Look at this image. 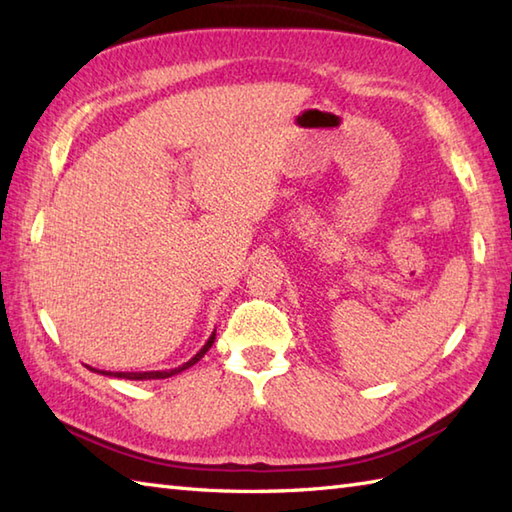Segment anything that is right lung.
I'll use <instances>...</instances> for the list:
<instances>
[{
	"mask_svg": "<svg viewBox=\"0 0 512 512\" xmlns=\"http://www.w3.org/2000/svg\"><path fill=\"white\" fill-rule=\"evenodd\" d=\"M213 341H215V332L209 336V341H206L204 345H202V350L195 354L191 361H187V363H182V365H178V367H173V369H158V372H105V369H94V367H90L92 372H96V374H103V376H112V378H125V380H160V378H171V376H176V374H180V372H184V369H189L191 365H195L200 361V358L211 350V345H213Z\"/></svg>",
	"mask_w": 512,
	"mask_h": 512,
	"instance_id": "1",
	"label": "right lung"
}]
</instances>
